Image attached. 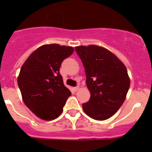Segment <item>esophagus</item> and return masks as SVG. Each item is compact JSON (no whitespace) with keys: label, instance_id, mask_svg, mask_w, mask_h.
<instances>
[{"label":"esophagus","instance_id":"1","mask_svg":"<svg viewBox=\"0 0 152 152\" xmlns=\"http://www.w3.org/2000/svg\"><path fill=\"white\" fill-rule=\"evenodd\" d=\"M78 89H79L78 86H77V87H75V88H73V91H75V92H76V91H78Z\"/></svg>","mask_w":152,"mask_h":152}]
</instances>
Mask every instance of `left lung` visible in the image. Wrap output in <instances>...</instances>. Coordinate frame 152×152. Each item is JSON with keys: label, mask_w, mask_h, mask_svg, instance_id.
I'll return each mask as SVG.
<instances>
[{"label": "left lung", "mask_w": 152, "mask_h": 152, "mask_svg": "<svg viewBox=\"0 0 152 152\" xmlns=\"http://www.w3.org/2000/svg\"><path fill=\"white\" fill-rule=\"evenodd\" d=\"M85 69L91 98L82 104L88 116L96 120L110 118L123 105L130 86L127 70L111 52L97 45L75 47Z\"/></svg>", "instance_id": "obj_1"}]
</instances>
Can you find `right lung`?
<instances>
[{"mask_svg": "<svg viewBox=\"0 0 152 152\" xmlns=\"http://www.w3.org/2000/svg\"><path fill=\"white\" fill-rule=\"evenodd\" d=\"M72 47L44 45L29 56L17 79L23 100L36 116L52 120L59 116L72 93L64 85L61 62L73 53Z\"/></svg>", "mask_w": 152, "mask_h": 152, "instance_id": "right-lung-1", "label": "right lung"}]
</instances>
